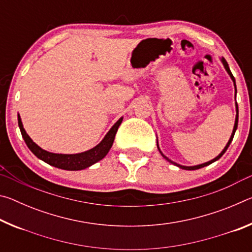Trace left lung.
<instances>
[{
  "mask_svg": "<svg viewBox=\"0 0 252 252\" xmlns=\"http://www.w3.org/2000/svg\"><path fill=\"white\" fill-rule=\"evenodd\" d=\"M222 63H223V65H224V67H225V70H227V72L229 73V75L231 76V79H232V81L234 82V78H233V75H232V73H231V71H230V69H229V65H228V63H227V61H225V60L222 58ZM234 85H236V82H234ZM236 106H237V117H236V122H234V127H233V131H232V134H231V138H230V140L228 141V143H227V146L224 147V149L222 150V152L220 153V155L217 157V158H215V159L213 160H211V161H209V162H206V163H202V164H199V165H194V167H185V165H180V164H178V163H176V162H173V161H171V160H169L167 157L165 156H163V153H162L160 150V153L162 155V157L164 158L165 160H168L169 162H171V163H173V164H176V165H178L179 168H181V169H185V170H197V169H200V168H203V167H206V165H209V164H211L212 162H215V161H217V160H219L221 157L223 156V153L227 151V149H228V147L230 146V143H231V141H232V139H233V135H234V133H236V130H237V127H238V104L236 103Z\"/></svg>",
  "mask_w": 252,
  "mask_h": 252,
  "instance_id": "obj_1",
  "label": "left lung"
}]
</instances>
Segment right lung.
<instances>
[{
	"label": "right lung",
	"instance_id": "obj_1",
	"mask_svg": "<svg viewBox=\"0 0 252 252\" xmlns=\"http://www.w3.org/2000/svg\"><path fill=\"white\" fill-rule=\"evenodd\" d=\"M18 121L21 133H22V136L25 143H27L28 148L34 153V155L39 158V159L46 162V163L50 165H53L55 168L75 171V170H83L85 168L90 167V165L94 164L95 162L103 159L106 156V153L109 152L111 147H112L117 131L122 122V118L119 119V121L116 125L111 127V130L106 133L104 139L102 140L96 147L89 151L78 153V155H57V153L43 150V149H41L37 144L34 143L32 141V139L29 136V134L25 132L20 116H18Z\"/></svg>",
	"mask_w": 252,
	"mask_h": 252
}]
</instances>
